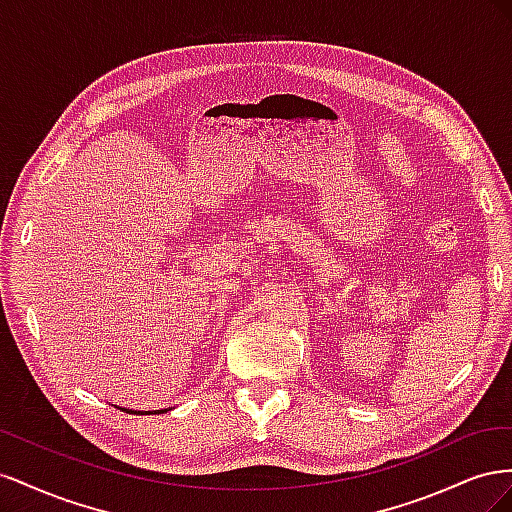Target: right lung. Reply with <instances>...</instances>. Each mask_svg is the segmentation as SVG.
Segmentation results:
<instances>
[{
	"label": "right lung",
	"instance_id": "1",
	"mask_svg": "<svg viewBox=\"0 0 512 512\" xmlns=\"http://www.w3.org/2000/svg\"><path fill=\"white\" fill-rule=\"evenodd\" d=\"M121 410H126V408H121ZM126 412H134V410H126ZM162 412H166V410H156V412H138V414H162Z\"/></svg>",
	"mask_w": 512,
	"mask_h": 512
}]
</instances>
